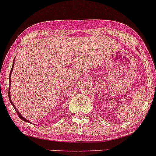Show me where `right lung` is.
<instances>
[{
  "label": "right lung",
  "instance_id": "1",
  "mask_svg": "<svg viewBox=\"0 0 156 156\" xmlns=\"http://www.w3.org/2000/svg\"><path fill=\"white\" fill-rule=\"evenodd\" d=\"M13 65H14V60H13V66H12V69H11V71H10V78H9V79H10V77H11V73H12V71H13ZM8 94H9V100H10V104H11L12 105H13V108L15 109V110H16V113H17V115H18V116H19V117H20V118L21 120H23V121H25V122H28V123H29V122H30V121H29V120H27V119L25 118V117H23V116L22 115H21L20 113H19V111H18V110H17V109L16 108V107H15V106H14V104H13V102H12V101H11V100H10V88H9V93H8Z\"/></svg>",
  "mask_w": 156,
  "mask_h": 156
}]
</instances>
